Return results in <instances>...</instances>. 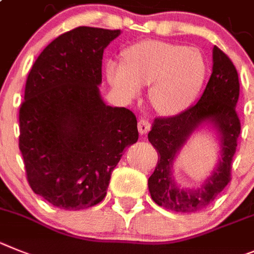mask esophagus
<instances>
[{
  "label": "esophagus",
  "instance_id": "obj_1",
  "mask_svg": "<svg viewBox=\"0 0 254 254\" xmlns=\"http://www.w3.org/2000/svg\"><path fill=\"white\" fill-rule=\"evenodd\" d=\"M138 130L141 135L147 134V132L150 130V123L148 122V120H145V119H140L138 123Z\"/></svg>",
  "mask_w": 254,
  "mask_h": 254
}]
</instances>
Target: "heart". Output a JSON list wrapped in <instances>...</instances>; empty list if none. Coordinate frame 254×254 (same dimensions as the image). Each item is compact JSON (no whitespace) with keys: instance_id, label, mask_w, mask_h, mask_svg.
<instances>
[{"instance_id":"b5f03b06","label":"heart","mask_w":254,"mask_h":254,"mask_svg":"<svg viewBox=\"0 0 254 254\" xmlns=\"http://www.w3.org/2000/svg\"><path fill=\"white\" fill-rule=\"evenodd\" d=\"M125 63L109 62L107 79L125 99L149 86V101L158 113L175 115L186 110L200 91L206 73L201 53L195 48L145 40L124 52Z\"/></svg>"}]
</instances>
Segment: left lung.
Returning a JSON list of instances; mask_svg holds the SVG:
<instances>
[{"label":"left lung","instance_id":"obj_1","mask_svg":"<svg viewBox=\"0 0 254 254\" xmlns=\"http://www.w3.org/2000/svg\"><path fill=\"white\" fill-rule=\"evenodd\" d=\"M212 73L195 105L172 118H157L148 139L158 152V163L148 180L155 204L176 212H195L215 200L232 180V162L241 134V120L235 110L239 97L238 72L229 57L218 47L212 49ZM211 122L222 135V158L211 178L197 190H180L170 167L178 150L202 122Z\"/></svg>","mask_w":254,"mask_h":254}]
</instances>
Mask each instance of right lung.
<instances>
[{"label":"right lung","mask_w":254,"mask_h":254,"mask_svg":"<svg viewBox=\"0 0 254 254\" xmlns=\"http://www.w3.org/2000/svg\"><path fill=\"white\" fill-rule=\"evenodd\" d=\"M120 30L79 26L34 62L20 106L19 148L36 195L64 210L106 196L123 150L138 140L135 115L100 96L104 49Z\"/></svg>","instance_id":"obj_1"}]
</instances>
